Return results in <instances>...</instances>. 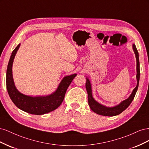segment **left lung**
<instances>
[{
  "label": "left lung",
  "mask_w": 149,
  "mask_h": 149,
  "mask_svg": "<svg viewBox=\"0 0 149 149\" xmlns=\"http://www.w3.org/2000/svg\"><path fill=\"white\" fill-rule=\"evenodd\" d=\"M133 50L134 52L135 55H136V61H137V76L136 78L137 81V83L136 87L134 89L132 94H130V96L123 101H122L118 105H117L114 107H106L103 106L101 104L97 102L92 96V89L91 85L90 83L89 79L86 78V88L88 93V104L91 108V109L95 112V113L102 115L104 116H114L116 115H119L122 112H123L125 109L129 107L130 104V103L133 101L135 95H136V92L137 91L139 83V79H140V68H139V53L136 48V45L133 44L132 45Z\"/></svg>",
  "instance_id": "8db88e82"
}]
</instances>
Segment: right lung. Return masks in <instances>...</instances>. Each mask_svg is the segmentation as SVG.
Returning a JSON list of instances; mask_svg holds the SVG:
<instances>
[{
	"instance_id": "1",
	"label": "right lung",
	"mask_w": 149,
	"mask_h": 149,
	"mask_svg": "<svg viewBox=\"0 0 149 149\" xmlns=\"http://www.w3.org/2000/svg\"><path fill=\"white\" fill-rule=\"evenodd\" d=\"M20 46V44L18 45L12 52L7 69V89L11 100L18 108L31 114L42 115L55 110L63 101L66 90L76 74L64 77L56 91L48 96L32 97L25 95L17 89L12 76L13 60Z\"/></svg>"
}]
</instances>
